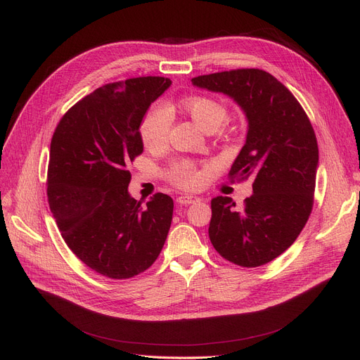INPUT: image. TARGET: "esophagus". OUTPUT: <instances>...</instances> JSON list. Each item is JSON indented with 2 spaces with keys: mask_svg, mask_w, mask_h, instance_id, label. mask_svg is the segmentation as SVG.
<instances>
[{
  "mask_svg": "<svg viewBox=\"0 0 360 360\" xmlns=\"http://www.w3.org/2000/svg\"><path fill=\"white\" fill-rule=\"evenodd\" d=\"M179 204H191V202H195V201H200V198L197 197V195H190V194H186V195H181V197H178V200H176Z\"/></svg>",
  "mask_w": 360,
  "mask_h": 360,
  "instance_id": "1",
  "label": "esophagus"
}]
</instances>
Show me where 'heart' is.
<instances>
[{"instance_id":"heart-1","label":"heart","mask_w":360,"mask_h":360,"mask_svg":"<svg viewBox=\"0 0 360 360\" xmlns=\"http://www.w3.org/2000/svg\"><path fill=\"white\" fill-rule=\"evenodd\" d=\"M181 109L193 120V122L204 132L216 131L226 117L224 106L210 98L194 96L186 98L179 103ZM170 129V117L165 108L151 109L141 124V139L146 147L159 148L167 141ZM175 181L185 186H194L200 181V175L190 166L182 165L175 170Z\"/></svg>"}]
</instances>
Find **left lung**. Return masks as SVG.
Here are the masks:
<instances>
[{
	"label": "left lung",
	"mask_w": 360,
	"mask_h": 360,
	"mask_svg": "<svg viewBox=\"0 0 360 360\" xmlns=\"http://www.w3.org/2000/svg\"><path fill=\"white\" fill-rule=\"evenodd\" d=\"M191 82L231 98L247 120L229 175L252 178L254 194L242 212L231 197L212 200L210 240L238 266H262L290 247L311 214L318 169L314 128L289 89L267 71L232 70Z\"/></svg>",
	"instance_id": "obj_1"
}]
</instances>
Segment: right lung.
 Returning <instances> with one entry per match:
<instances>
[{
  "label": "right lung",
  "instance_id": "1",
  "mask_svg": "<svg viewBox=\"0 0 360 360\" xmlns=\"http://www.w3.org/2000/svg\"><path fill=\"white\" fill-rule=\"evenodd\" d=\"M172 84L139 77L106 84L75 103L51 141L48 201L68 248L109 278H129L159 257L174 200L158 193L146 205L128 193V165L143 153L140 125Z\"/></svg>",
  "mask_w": 360,
  "mask_h": 360
}]
</instances>
